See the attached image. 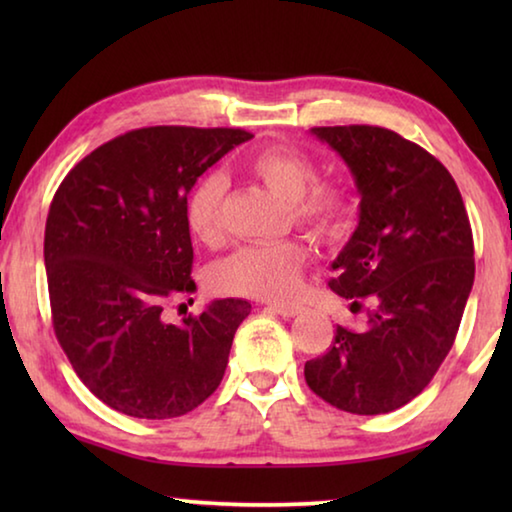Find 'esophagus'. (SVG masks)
<instances>
[{
  "mask_svg": "<svg viewBox=\"0 0 512 512\" xmlns=\"http://www.w3.org/2000/svg\"><path fill=\"white\" fill-rule=\"evenodd\" d=\"M266 309L273 311V314H280L282 318H293L302 311V307H298V305H273V302L271 305H266Z\"/></svg>",
  "mask_w": 512,
  "mask_h": 512,
  "instance_id": "34e87169",
  "label": "esophagus"
}]
</instances>
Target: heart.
Returning a JSON list of instances; mask_svg holds the SVG:
<instances>
[{
	"instance_id": "heart-1",
	"label": "heart",
	"mask_w": 512,
	"mask_h": 512,
	"mask_svg": "<svg viewBox=\"0 0 512 512\" xmlns=\"http://www.w3.org/2000/svg\"><path fill=\"white\" fill-rule=\"evenodd\" d=\"M255 178L289 201L291 219L320 239H336L350 228L354 201L341 183H316L318 169L305 153L293 149H266L248 160ZM228 183L223 173H205L192 187L185 203L187 228L201 244L221 237V205ZM307 253L298 241L244 246L221 259L212 271L221 293L262 300H280L296 291Z\"/></svg>"
}]
</instances>
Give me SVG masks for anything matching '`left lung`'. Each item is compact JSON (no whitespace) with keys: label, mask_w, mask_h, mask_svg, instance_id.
<instances>
[{"label":"left lung","mask_w":512,"mask_h":512,"mask_svg":"<svg viewBox=\"0 0 512 512\" xmlns=\"http://www.w3.org/2000/svg\"><path fill=\"white\" fill-rule=\"evenodd\" d=\"M311 135L341 155L361 198L329 289L372 296V309L361 332L336 327L323 357L305 363V379L341 411H395L424 391L454 345L474 284L470 219L452 173L402 135L379 126Z\"/></svg>","instance_id":"left-lung-1"}]
</instances>
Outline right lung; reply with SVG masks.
Listing matches in <instances>:
<instances>
[{"label": "right lung", "mask_w": 512, "mask_h": 512, "mask_svg": "<svg viewBox=\"0 0 512 512\" xmlns=\"http://www.w3.org/2000/svg\"><path fill=\"white\" fill-rule=\"evenodd\" d=\"M250 137L241 128H140L85 155L60 183L45 228L54 332L110 409L178 418L219 388L250 302L214 300L180 323L162 309L196 291L187 194Z\"/></svg>", "instance_id": "right-lung-1"}]
</instances>
